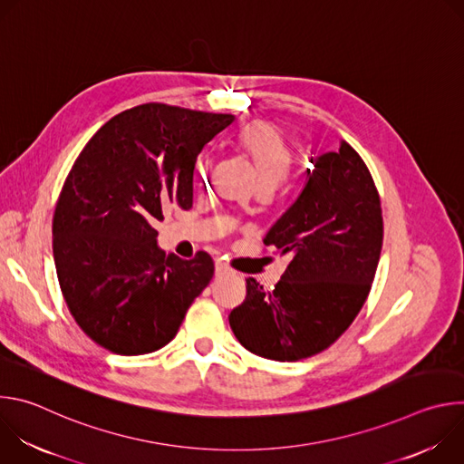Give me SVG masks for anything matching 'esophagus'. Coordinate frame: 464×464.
Masks as SVG:
<instances>
[{
  "instance_id": "esophagus-1",
  "label": "esophagus",
  "mask_w": 464,
  "mask_h": 464,
  "mask_svg": "<svg viewBox=\"0 0 464 464\" xmlns=\"http://www.w3.org/2000/svg\"><path fill=\"white\" fill-rule=\"evenodd\" d=\"M215 272H217V277H224V276H233L235 274V270L229 266V264H226L224 260H217Z\"/></svg>"
}]
</instances>
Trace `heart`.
<instances>
[{"instance_id": "1", "label": "heart", "mask_w": 464, "mask_h": 464, "mask_svg": "<svg viewBox=\"0 0 464 464\" xmlns=\"http://www.w3.org/2000/svg\"><path fill=\"white\" fill-rule=\"evenodd\" d=\"M237 147L255 167L260 188L277 187L292 169L294 152L281 130L270 122L255 121L246 124L238 131ZM209 167V160L200 163V178H208Z\"/></svg>"}]
</instances>
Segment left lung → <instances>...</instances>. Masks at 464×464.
<instances>
[{"instance_id":"8db88e82","label":"left lung","mask_w":464,"mask_h":464,"mask_svg":"<svg viewBox=\"0 0 464 464\" xmlns=\"http://www.w3.org/2000/svg\"><path fill=\"white\" fill-rule=\"evenodd\" d=\"M297 202L264 238L292 256L274 290L246 279L231 310L237 340L253 354L297 362L333 345L362 310L380 260L383 220L374 179L347 143L310 160Z\"/></svg>"}]
</instances>
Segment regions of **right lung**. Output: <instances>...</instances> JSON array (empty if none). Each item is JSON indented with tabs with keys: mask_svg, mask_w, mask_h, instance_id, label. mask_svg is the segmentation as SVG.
Returning a JSON list of instances; mask_svg holds the SVG:
<instances>
[{
	"mask_svg": "<svg viewBox=\"0 0 464 464\" xmlns=\"http://www.w3.org/2000/svg\"><path fill=\"white\" fill-rule=\"evenodd\" d=\"M231 122L149 102L111 117L75 160L54 208L53 255L65 304L102 349L160 351L211 283V255H165L156 224L192 208L196 158Z\"/></svg>",
	"mask_w": 464,
	"mask_h": 464,
	"instance_id": "add662e5",
	"label": "right lung"
}]
</instances>
